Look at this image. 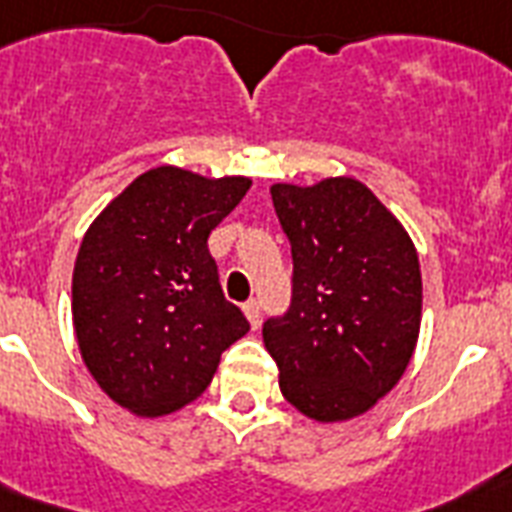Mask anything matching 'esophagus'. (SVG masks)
<instances>
[{"label":"esophagus","mask_w":512,"mask_h":512,"mask_svg":"<svg viewBox=\"0 0 512 512\" xmlns=\"http://www.w3.org/2000/svg\"><path fill=\"white\" fill-rule=\"evenodd\" d=\"M243 312H245V318L251 320V326L253 328H259L261 326V307H259V301L256 299H248L243 304Z\"/></svg>","instance_id":"34e87169"}]
</instances>
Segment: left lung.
Returning <instances> with one entry per match:
<instances>
[{
  "mask_svg": "<svg viewBox=\"0 0 512 512\" xmlns=\"http://www.w3.org/2000/svg\"><path fill=\"white\" fill-rule=\"evenodd\" d=\"M269 192L293 259L291 307L264 323L280 390L318 422L358 417L398 384L417 347L414 243L355 178Z\"/></svg>",
  "mask_w": 512,
  "mask_h": 512,
  "instance_id": "left-lung-1",
  "label": "left lung"
}]
</instances>
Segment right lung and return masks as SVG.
<instances>
[{
    "label": "right lung",
    "mask_w": 512,
    "mask_h": 512,
    "mask_svg": "<svg viewBox=\"0 0 512 512\" xmlns=\"http://www.w3.org/2000/svg\"><path fill=\"white\" fill-rule=\"evenodd\" d=\"M251 189L243 176L154 168L87 229L71 280L79 352L101 390L141 417L186 406L251 323L224 299L208 237Z\"/></svg>",
    "instance_id": "add662e5"
}]
</instances>
